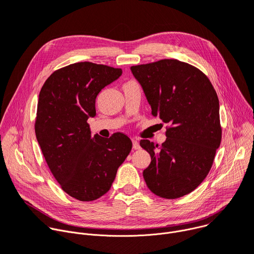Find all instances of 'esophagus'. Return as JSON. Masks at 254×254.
Masks as SVG:
<instances>
[{"label": "esophagus", "mask_w": 254, "mask_h": 254, "mask_svg": "<svg viewBox=\"0 0 254 254\" xmlns=\"http://www.w3.org/2000/svg\"><path fill=\"white\" fill-rule=\"evenodd\" d=\"M132 142H133V148H134V149H139V148H140V144H139L137 139L133 138V139H132Z\"/></svg>", "instance_id": "obj_1"}]
</instances>
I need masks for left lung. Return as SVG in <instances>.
Returning a JSON list of instances; mask_svg holds the SVG:
<instances>
[{"mask_svg":"<svg viewBox=\"0 0 254 254\" xmlns=\"http://www.w3.org/2000/svg\"><path fill=\"white\" fill-rule=\"evenodd\" d=\"M151 106L167 123L166 140L140 145L151 156L143 171L148 189L164 199L190 193L208 176L220 146L219 100L208 76L187 63L161 60L130 67Z\"/></svg>","mask_w":254,"mask_h":254,"instance_id":"8db88e82","label":"left lung"}]
</instances>
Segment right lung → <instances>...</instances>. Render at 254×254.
<instances>
[{
  "label": "right lung",
  "mask_w": 254,
  "mask_h": 254,
  "mask_svg": "<svg viewBox=\"0 0 254 254\" xmlns=\"http://www.w3.org/2000/svg\"><path fill=\"white\" fill-rule=\"evenodd\" d=\"M121 74V68L76 63L53 71L39 93L37 141L54 179L75 200L91 202L104 195L132 149L130 138L121 132L92 139L87 122L96 115L98 94Z\"/></svg>",
  "instance_id": "add662e5"
}]
</instances>
